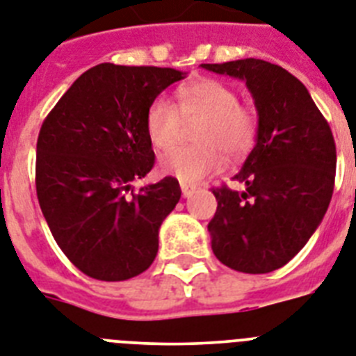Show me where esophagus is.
<instances>
[{
    "label": "esophagus",
    "instance_id": "1",
    "mask_svg": "<svg viewBox=\"0 0 356 356\" xmlns=\"http://www.w3.org/2000/svg\"><path fill=\"white\" fill-rule=\"evenodd\" d=\"M181 190H183V197H184V199H188V197H190L193 193V188L188 186V184H181Z\"/></svg>",
    "mask_w": 356,
    "mask_h": 356
}]
</instances>
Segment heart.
<instances>
[{
  "instance_id": "heart-1",
  "label": "heart",
  "mask_w": 356,
  "mask_h": 356,
  "mask_svg": "<svg viewBox=\"0 0 356 356\" xmlns=\"http://www.w3.org/2000/svg\"><path fill=\"white\" fill-rule=\"evenodd\" d=\"M177 108L164 97H155L145 113L148 141L157 150L175 143L181 119H197L192 139L197 145L173 148L159 159V172L195 186L224 168V154L243 157L257 139V113L238 103L234 86L219 79H199L181 86L175 94Z\"/></svg>"
}]
</instances>
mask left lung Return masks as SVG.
Listing matches in <instances>:
<instances>
[{
    "label": "left lung",
    "mask_w": 356,
    "mask_h": 356,
    "mask_svg": "<svg viewBox=\"0 0 356 356\" xmlns=\"http://www.w3.org/2000/svg\"><path fill=\"white\" fill-rule=\"evenodd\" d=\"M201 67L246 83L259 115L255 146L234 177L244 190H213L211 250L232 270L270 273L324 219L335 186V139L306 86L279 65L250 58Z\"/></svg>",
    "instance_id": "left-lung-1"
}]
</instances>
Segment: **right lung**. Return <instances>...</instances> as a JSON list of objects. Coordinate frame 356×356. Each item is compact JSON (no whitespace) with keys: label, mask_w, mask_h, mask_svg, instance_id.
<instances>
[{"label":"right lung","mask_w":356,"mask_h":356,"mask_svg":"<svg viewBox=\"0 0 356 356\" xmlns=\"http://www.w3.org/2000/svg\"><path fill=\"white\" fill-rule=\"evenodd\" d=\"M186 72L101 63L77 77L43 121L35 192L68 261L97 280L132 279L154 262L177 179L134 190L154 166L148 104Z\"/></svg>","instance_id":"1"}]
</instances>
